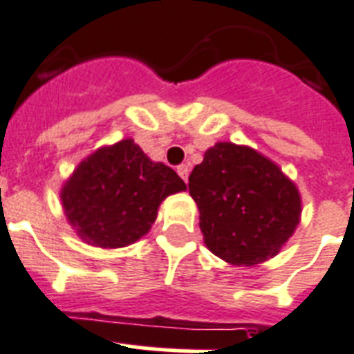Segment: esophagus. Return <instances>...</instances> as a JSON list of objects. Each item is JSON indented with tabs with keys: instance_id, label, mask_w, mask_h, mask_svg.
<instances>
[{
	"instance_id": "1",
	"label": "esophagus",
	"mask_w": 354,
	"mask_h": 354,
	"mask_svg": "<svg viewBox=\"0 0 354 354\" xmlns=\"http://www.w3.org/2000/svg\"><path fill=\"white\" fill-rule=\"evenodd\" d=\"M189 172H191V169H189V165H185V163L178 167V174L182 176L183 182H187V178H189Z\"/></svg>"
}]
</instances>
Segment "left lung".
Listing matches in <instances>:
<instances>
[{"label": "left lung", "mask_w": 354, "mask_h": 354, "mask_svg": "<svg viewBox=\"0 0 354 354\" xmlns=\"http://www.w3.org/2000/svg\"><path fill=\"white\" fill-rule=\"evenodd\" d=\"M189 192L200 211L203 242L232 266L277 257L300 223L297 185L254 149L220 142L192 169Z\"/></svg>", "instance_id": "8db88e82"}]
</instances>
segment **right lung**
<instances>
[{"label":"right lung","mask_w":354,"mask_h":354,"mask_svg":"<svg viewBox=\"0 0 354 354\" xmlns=\"http://www.w3.org/2000/svg\"><path fill=\"white\" fill-rule=\"evenodd\" d=\"M185 189L171 167L152 162L132 140H122L77 165L62 187V203L83 242L116 249L145 236L160 203Z\"/></svg>","instance_id":"add662e5"}]
</instances>
